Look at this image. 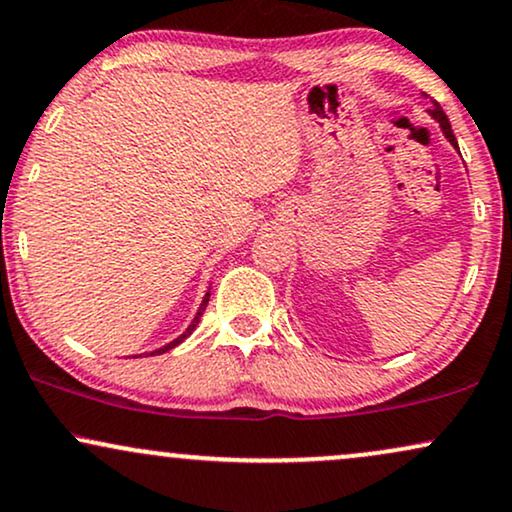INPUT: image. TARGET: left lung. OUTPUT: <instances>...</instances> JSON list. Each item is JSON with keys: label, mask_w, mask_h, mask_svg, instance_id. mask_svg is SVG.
<instances>
[{"label": "left lung", "mask_w": 512, "mask_h": 512, "mask_svg": "<svg viewBox=\"0 0 512 512\" xmlns=\"http://www.w3.org/2000/svg\"><path fill=\"white\" fill-rule=\"evenodd\" d=\"M427 97V95H424ZM429 116H432V119L439 123V128H441V133L446 135V140L448 143H451L455 150H458V140H455V135H453V128H451V121H448V116L443 114V109H441V104L439 102H434V107L429 109Z\"/></svg>", "instance_id": "8db88e82"}]
</instances>
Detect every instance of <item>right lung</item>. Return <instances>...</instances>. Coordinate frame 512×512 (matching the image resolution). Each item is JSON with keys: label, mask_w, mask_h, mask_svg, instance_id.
I'll use <instances>...</instances> for the list:
<instances>
[{"label": "right lung", "mask_w": 512, "mask_h": 512, "mask_svg": "<svg viewBox=\"0 0 512 512\" xmlns=\"http://www.w3.org/2000/svg\"><path fill=\"white\" fill-rule=\"evenodd\" d=\"M207 303H209V291L205 293V298H202V303H200V307H197V312H195L193 322H190V324H188V329H186V331H183V334H181V336H178V338H174V341H171V343H166V346H162V348H157V350H152V353H150V355H162V353H166V350L176 348V346H178V343H183V341H186V338H188V336H190V334H193V331H195V326H197V324H200V317H202V312H205V307H207ZM145 355H147V353H145Z\"/></svg>", "instance_id": "right-lung-1"}]
</instances>
